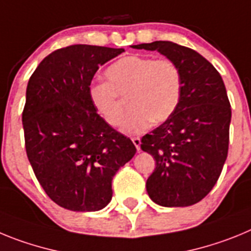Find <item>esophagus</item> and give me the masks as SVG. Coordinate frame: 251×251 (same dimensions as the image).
<instances>
[{
  "label": "esophagus",
  "instance_id": "obj_1",
  "mask_svg": "<svg viewBox=\"0 0 251 251\" xmlns=\"http://www.w3.org/2000/svg\"><path fill=\"white\" fill-rule=\"evenodd\" d=\"M132 142H133V145L136 146L137 151H141V138H138V137H134V138H132Z\"/></svg>",
  "mask_w": 251,
  "mask_h": 251
}]
</instances>
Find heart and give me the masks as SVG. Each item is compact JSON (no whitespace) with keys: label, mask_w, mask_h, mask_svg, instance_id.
I'll return each instance as SVG.
<instances>
[{"label":"heart","mask_w":251,"mask_h":251,"mask_svg":"<svg viewBox=\"0 0 251 251\" xmlns=\"http://www.w3.org/2000/svg\"><path fill=\"white\" fill-rule=\"evenodd\" d=\"M105 76L108 81L90 85V101L104 122L117 127L124 115L121 97L129 95L133 110L122 127L128 134H141L153 122H166L181 100V70L168 59L128 55L106 69Z\"/></svg>","instance_id":"b5f03b06"}]
</instances>
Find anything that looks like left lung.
<instances>
[{
  "label": "left lung",
  "instance_id": "8db88e82",
  "mask_svg": "<svg viewBox=\"0 0 251 251\" xmlns=\"http://www.w3.org/2000/svg\"><path fill=\"white\" fill-rule=\"evenodd\" d=\"M132 48L157 50L181 70L176 112L142 138L141 148L156 159L146 183L151 200L165 207L191 206L211 191L227 157L231 106L225 84L214 65L190 48L171 41Z\"/></svg>",
  "mask_w": 251,
  "mask_h": 251
}]
</instances>
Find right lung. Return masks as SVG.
<instances>
[{"mask_svg":"<svg viewBox=\"0 0 251 251\" xmlns=\"http://www.w3.org/2000/svg\"><path fill=\"white\" fill-rule=\"evenodd\" d=\"M124 49L72 45L39 64L22 113L27 158L41 187L66 210L99 211L112 200V179L136 147L113 129L89 98L99 66Z\"/></svg>","mask_w":251,"mask_h":251,"instance_id":"add662e5","label":"right lung"}]
</instances>
